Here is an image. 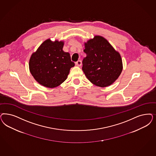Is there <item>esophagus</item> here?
Wrapping results in <instances>:
<instances>
[{"mask_svg":"<svg viewBox=\"0 0 156 156\" xmlns=\"http://www.w3.org/2000/svg\"><path fill=\"white\" fill-rule=\"evenodd\" d=\"M75 64L76 66H81V64H82V62H81V61L80 60L77 61V62H76Z\"/></svg>","mask_w":156,"mask_h":156,"instance_id":"esophagus-1","label":"esophagus"}]
</instances>
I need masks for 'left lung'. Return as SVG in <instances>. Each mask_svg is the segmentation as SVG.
<instances>
[{
  "label": "left lung",
  "instance_id": "left-lung-1",
  "mask_svg": "<svg viewBox=\"0 0 156 156\" xmlns=\"http://www.w3.org/2000/svg\"><path fill=\"white\" fill-rule=\"evenodd\" d=\"M83 60L85 75L95 86L105 87L112 84L121 75L122 61L116 51L105 38L95 36L85 44Z\"/></svg>",
  "mask_w": 156,
  "mask_h": 156
}]
</instances>
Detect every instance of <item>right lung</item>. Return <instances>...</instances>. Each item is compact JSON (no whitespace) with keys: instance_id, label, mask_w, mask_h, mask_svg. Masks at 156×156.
Instances as JSON below:
<instances>
[{"instance_id":"add662e5","label":"right lung","mask_w":156,"mask_h":156,"mask_svg":"<svg viewBox=\"0 0 156 156\" xmlns=\"http://www.w3.org/2000/svg\"><path fill=\"white\" fill-rule=\"evenodd\" d=\"M64 42L44 41L30 57L29 69L35 80L42 86L55 88L67 78L75 63L70 55L62 50Z\"/></svg>"}]
</instances>
